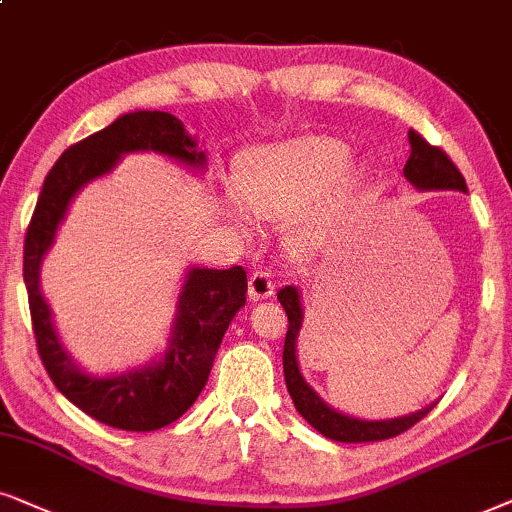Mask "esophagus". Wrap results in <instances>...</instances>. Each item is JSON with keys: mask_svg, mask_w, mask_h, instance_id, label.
Here are the masks:
<instances>
[{"mask_svg": "<svg viewBox=\"0 0 512 512\" xmlns=\"http://www.w3.org/2000/svg\"><path fill=\"white\" fill-rule=\"evenodd\" d=\"M248 295L252 302H260V299H269L274 295V281L267 271H252L248 281Z\"/></svg>", "mask_w": 512, "mask_h": 512, "instance_id": "34e87169", "label": "esophagus"}]
</instances>
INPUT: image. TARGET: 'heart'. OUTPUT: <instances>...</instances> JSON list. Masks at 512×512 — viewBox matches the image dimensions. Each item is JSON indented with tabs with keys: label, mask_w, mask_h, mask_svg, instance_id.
<instances>
[{
	"label": "heart",
	"mask_w": 512,
	"mask_h": 512,
	"mask_svg": "<svg viewBox=\"0 0 512 512\" xmlns=\"http://www.w3.org/2000/svg\"><path fill=\"white\" fill-rule=\"evenodd\" d=\"M351 154L349 142L332 135H297L252 149L238 163V192L224 194V213L238 224H250L252 210L285 217L292 250L323 248L372 189L374 166Z\"/></svg>",
	"instance_id": "1"
}]
</instances>
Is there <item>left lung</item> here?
Returning a JSON list of instances; mask_svg holds the SVG:
<instances>
[{
    "mask_svg": "<svg viewBox=\"0 0 512 512\" xmlns=\"http://www.w3.org/2000/svg\"><path fill=\"white\" fill-rule=\"evenodd\" d=\"M410 138V159H407L403 175L407 177L412 187H417L419 192H463L468 194L466 180L459 173V168L454 166L452 159L442 152V149L428 145L417 131L407 133ZM278 302L283 304L285 313H288V335H285L283 346V372H285V386L295 403L297 412L316 428L318 433H323L325 438L337 440V442H377L388 440L395 435L405 433L407 428H412L417 421L426 417L433 410V405L424 407V410L405 414V417L395 419H358L351 414H344L325 403L313 388L306 384V379L299 372V360H297V337L304 323V309H302V295L295 285H285L278 290Z\"/></svg>",
    "mask_w": 512,
    "mask_h": 512,
    "instance_id": "left-lung-1",
    "label": "left lung"
}]
</instances>
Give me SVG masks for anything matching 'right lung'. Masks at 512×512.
Instances as JSON below:
<instances>
[{"label": "right lung", "mask_w": 512, "mask_h": 512, "mask_svg": "<svg viewBox=\"0 0 512 512\" xmlns=\"http://www.w3.org/2000/svg\"><path fill=\"white\" fill-rule=\"evenodd\" d=\"M135 152L161 154L196 173L208 168L206 152L173 114L149 109L121 114L107 128L65 149L46 175L25 234L23 278L39 356L58 391L100 424L145 433L173 424L199 398L224 332L245 304L248 278L243 267H189L177 295L168 346L159 358L107 377L77 365L60 342L51 306L42 295V264L74 196Z\"/></svg>", "instance_id": "1"}]
</instances>
